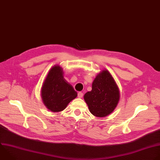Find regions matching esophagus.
<instances>
[{
    "label": "esophagus",
    "mask_w": 160,
    "mask_h": 160,
    "mask_svg": "<svg viewBox=\"0 0 160 160\" xmlns=\"http://www.w3.org/2000/svg\"><path fill=\"white\" fill-rule=\"evenodd\" d=\"M83 96V93L82 92H80L78 93V98H82Z\"/></svg>",
    "instance_id": "obj_1"
}]
</instances>
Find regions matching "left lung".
<instances>
[{
  "instance_id": "obj_1",
  "label": "left lung",
  "mask_w": 160,
  "mask_h": 160,
  "mask_svg": "<svg viewBox=\"0 0 160 160\" xmlns=\"http://www.w3.org/2000/svg\"><path fill=\"white\" fill-rule=\"evenodd\" d=\"M89 111L94 116L103 118L116 109L120 100V91L108 70L100 71L92 85V90L84 95Z\"/></svg>"
}]
</instances>
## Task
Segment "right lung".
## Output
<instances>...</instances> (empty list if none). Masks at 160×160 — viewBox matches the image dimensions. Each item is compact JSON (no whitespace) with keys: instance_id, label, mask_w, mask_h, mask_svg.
<instances>
[{"instance_id":"right-lung-1","label":"right lung","mask_w":160,"mask_h":160,"mask_svg":"<svg viewBox=\"0 0 160 160\" xmlns=\"http://www.w3.org/2000/svg\"><path fill=\"white\" fill-rule=\"evenodd\" d=\"M43 103L49 111H63L68 104L77 97V92L63 78V68L58 65L51 67L41 87Z\"/></svg>"}]
</instances>
